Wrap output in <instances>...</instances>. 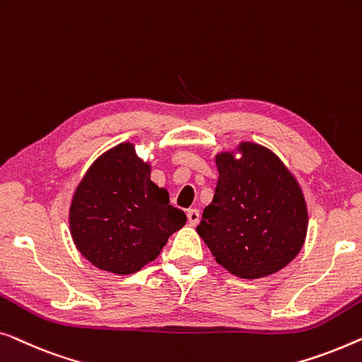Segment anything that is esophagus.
Masks as SVG:
<instances>
[{"label": "esophagus", "mask_w": 362, "mask_h": 362, "mask_svg": "<svg viewBox=\"0 0 362 362\" xmlns=\"http://www.w3.org/2000/svg\"><path fill=\"white\" fill-rule=\"evenodd\" d=\"M187 218H188V223H190L192 226H195L198 221H200V211L197 210V208H190V210L187 211Z\"/></svg>", "instance_id": "1"}]
</instances>
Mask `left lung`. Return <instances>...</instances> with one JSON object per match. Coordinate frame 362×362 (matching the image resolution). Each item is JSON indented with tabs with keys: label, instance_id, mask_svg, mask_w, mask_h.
<instances>
[{
	"label": "left lung",
	"instance_id": "left-lung-1",
	"mask_svg": "<svg viewBox=\"0 0 362 362\" xmlns=\"http://www.w3.org/2000/svg\"><path fill=\"white\" fill-rule=\"evenodd\" d=\"M218 183L197 233L233 276L261 279L303 247L308 210L295 175L271 149L241 142L215 157Z\"/></svg>",
	"mask_w": 362,
	"mask_h": 362
}]
</instances>
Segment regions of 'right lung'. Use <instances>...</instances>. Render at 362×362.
<instances>
[{
  "mask_svg": "<svg viewBox=\"0 0 362 362\" xmlns=\"http://www.w3.org/2000/svg\"><path fill=\"white\" fill-rule=\"evenodd\" d=\"M187 216L151 180L132 142L103 152L81 177L69 210L74 244L101 271L128 276L159 256Z\"/></svg>",
  "mask_w": 362,
  "mask_h": 362,
  "instance_id": "1",
  "label": "right lung"
}]
</instances>
